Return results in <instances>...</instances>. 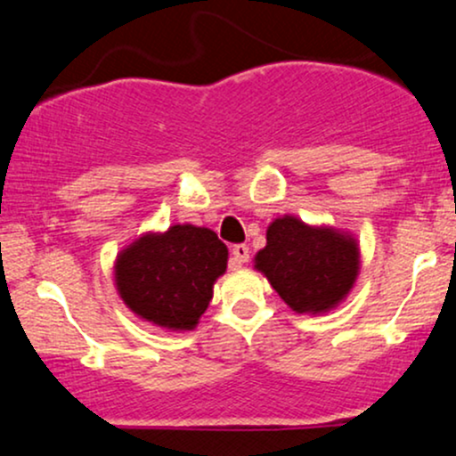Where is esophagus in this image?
Listing matches in <instances>:
<instances>
[{"mask_svg":"<svg viewBox=\"0 0 456 456\" xmlns=\"http://www.w3.org/2000/svg\"><path fill=\"white\" fill-rule=\"evenodd\" d=\"M232 255H233V264L238 265V268L250 259V250L246 244H235L232 248Z\"/></svg>","mask_w":456,"mask_h":456,"instance_id":"obj_1","label":"esophagus"}]
</instances>
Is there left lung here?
<instances>
[{
	"label": "left lung",
	"instance_id": "8db88e82",
	"mask_svg": "<svg viewBox=\"0 0 456 456\" xmlns=\"http://www.w3.org/2000/svg\"><path fill=\"white\" fill-rule=\"evenodd\" d=\"M265 240L255 268L296 313H328L352 291L360 248L349 233L313 227L287 214L270 224Z\"/></svg>",
	"mask_w": 456,
	"mask_h": 456
}]
</instances>
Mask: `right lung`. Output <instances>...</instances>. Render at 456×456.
Returning a JSON list of instances; mask_svg holds the SVG:
<instances>
[{
	"label": "right lung",
	"mask_w": 456,
	"mask_h": 456,
	"mask_svg": "<svg viewBox=\"0 0 456 456\" xmlns=\"http://www.w3.org/2000/svg\"><path fill=\"white\" fill-rule=\"evenodd\" d=\"M229 250L208 227L174 224L143 233L115 259V287L134 315L167 330H192L206 313Z\"/></svg>",
	"instance_id": "right-lung-1"
}]
</instances>
